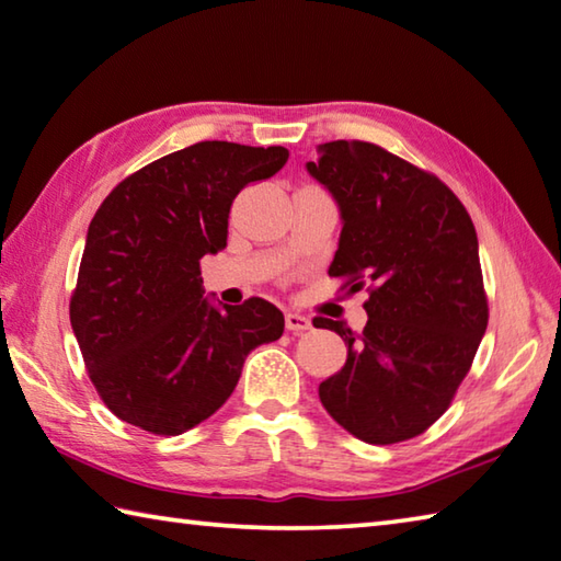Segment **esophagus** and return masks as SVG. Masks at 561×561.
<instances>
[{"mask_svg": "<svg viewBox=\"0 0 561 561\" xmlns=\"http://www.w3.org/2000/svg\"><path fill=\"white\" fill-rule=\"evenodd\" d=\"M284 323H287V329L294 333H301V331H309L311 329V319L309 316H301V313H294L289 311L284 316Z\"/></svg>", "mask_w": 561, "mask_h": 561, "instance_id": "34e87169", "label": "esophagus"}]
</instances>
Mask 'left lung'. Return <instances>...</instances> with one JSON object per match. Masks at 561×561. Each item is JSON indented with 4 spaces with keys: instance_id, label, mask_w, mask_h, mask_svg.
Here are the masks:
<instances>
[{
    "instance_id": "obj_1",
    "label": "left lung",
    "mask_w": 561,
    "mask_h": 561,
    "mask_svg": "<svg viewBox=\"0 0 561 561\" xmlns=\"http://www.w3.org/2000/svg\"><path fill=\"white\" fill-rule=\"evenodd\" d=\"M307 171L343 222L329 274L370 287L363 335L313 319L348 345L321 404L365 444L412 439L446 412L485 333L476 228L439 179L368 141H325Z\"/></svg>"
}]
</instances>
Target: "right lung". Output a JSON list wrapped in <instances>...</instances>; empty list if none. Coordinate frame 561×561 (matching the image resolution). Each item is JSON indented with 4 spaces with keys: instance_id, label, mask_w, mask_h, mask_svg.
Segmentation results:
<instances>
[{
    "instance_id": "1",
    "label": "right lung",
    "mask_w": 561,
    "mask_h": 561,
    "mask_svg": "<svg viewBox=\"0 0 561 561\" xmlns=\"http://www.w3.org/2000/svg\"><path fill=\"white\" fill-rule=\"evenodd\" d=\"M287 159L284 147L198 141L127 176L90 220L70 325L122 422L164 436L193 430L236 390L250 351L284 333L270 301H210L201 257L226 250L238 193Z\"/></svg>"
}]
</instances>
